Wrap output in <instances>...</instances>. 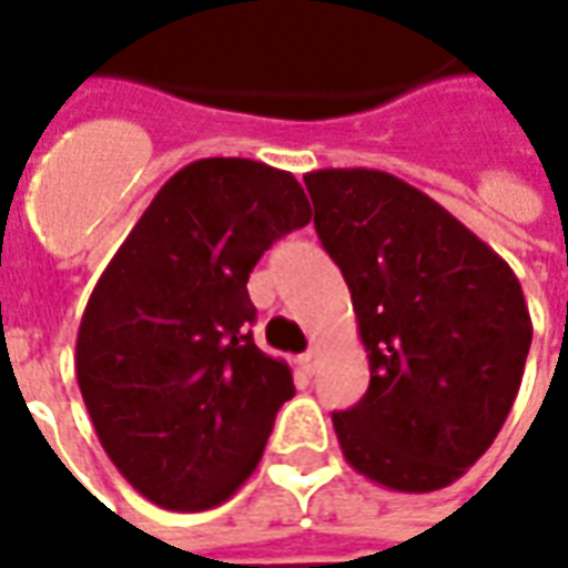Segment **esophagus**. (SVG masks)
<instances>
[{"instance_id": "1", "label": "esophagus", "mask_w": 568, "mask_h": 568, "mask_svg": "<svg viewBox=\"0 0 568 568\" xmlns=\"http://www.w3.org/2000/svg\"><path fill=\"white\" fill-rule=\"evenodd\" d=\"M301 365H304V371H310V374H313V371L320 368V349H316V346H310L307 353L301 356Z\"/></svg>"}]
</instances>
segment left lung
<instances>
[{
  "instance_id": "1",
  "label": "left lung",
  "mask_w": 568,
  "mask_h": 568,
  "mask_svg": "<svg viewBox=\"0 0 568 568\" xmlns=\"http://www.w3.org/2000/svg\"><path fill=\"white\" fill-rule=\"evenodd\" d=\"M368 353L365 398L332 414L344 459L398 493L450 487L511 410L532 320L493 248L405 179L368 166L304 175Z\"/></svg>"
}]
</instances>
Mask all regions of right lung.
Listing matches in <instances>:
<instances>
[{
	"instance_id": "1",
	"label": "right lung",
	"mask_w": 568,
	"mask_h": 568,
	"mask_svg": "<svg viewBox=\"0 0 568 568\" xmlns=\"http://www.w3.org/2000/svg\"><path fill=\"white\" fill-rule=\"evenodd\" d=\"M313 219L285 170L203 158L170 175L93 285L75 377L97 438L130 487L206 511L261 463L292 368L261 353L248 273Z\"/></svg>"
}]
</instances>
